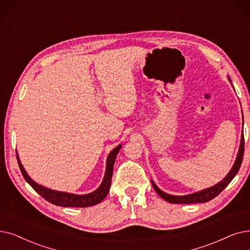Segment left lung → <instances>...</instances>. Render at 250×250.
<instances>
[{"mask_svg": "<svg viewBox=\"0 0 250 250\" xmlns=\"http://www.w3.org/2000/svg\"><path fill=\"white\" fill-rule=\"evenodd\" d=\"M229 79L230 83L231 79L228 77ZM234 88V86H233ZM243 153H244V136H243V128H242V134H241V140H240V146H239V150H238L237 153V157L235 159L234 165L231 168V170L227 173V176L218 184L203 189L201 191L195 192L192 194H188V195H182V196H179V195H170L167 194L166 192H164L162 190H160L156 185L155 183L153 182V180H151L152 186H153L154 190L156 191V193L159 195V196L165 199L166 201L169 202V203H181V204H191V203H201V202H208L211 199H213L214 197L218 196V195L230 184V182L234 179V177L237 175L238 170H239L241 164H242V159H243Z\"/></svg>", "mask_w": 250, "mask_h": 250, "instance_id": "obj_1", "label": "left lung"}]
</instances>
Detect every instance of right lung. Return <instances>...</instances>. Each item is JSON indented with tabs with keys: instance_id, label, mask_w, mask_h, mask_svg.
I'll return each mask as SVG.
<instances>
[{
	"instance_id": "obj_1",
	"label": "right lung",
	"mask_w": 250,
	"mask_h": 250,
	"mask_svg": "<svg viewBox=\"0 0 250 250\" xmlns=\"http://www.w3.org/2000/svg\"><path fill=\"white\" fill-rule=\"evenodd\" d=\"M122 146H123L122 144L117 145L110 152V153L108 154L107 159H106L105 175H104L101 185L95 191L88 193V194H83V195L52 190V189H49V188H46L44 186L40 185V184L35 182L28 176V173L24 169L22 164H21L17 152H16V155H17L19 168H20L21 172H22L23 178L25 179V181L29 184V185L35 189V191L41 195L42 198H45L47 201H49L53 204L62 206V208H88V206H93V205L100 203L107 196L108 192H109L111 179H112V172H113V166L115 162V158L118 154V151L121 150Z\"/></svg>"
}]
</instances>
